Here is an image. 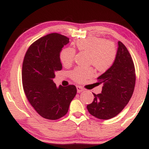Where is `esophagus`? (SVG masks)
<instances>
[{
	"mask_svg": "<svg viewBox=\"0 0 149 149\" xmlns=\"http://www.w3.org/2000/svg\"><path fill=\"white\" fill-rule=\"evenodd\" d=\"M76 88H77V92H78V93H80V92L84 91V89H83L82 87L80 86H76Z\"/></svg>",
	"mask_w": 149,
	"mask_h": 149,
	"instance_id": "esophagus-1",
	"label": "esophagus"
}]
</instances>
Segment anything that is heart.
<instances>
[{
	"mask_svg": "<svg viewBox=\"0 0 149 149\" xmlns=\"http://www.w3.org/2000/svg\"><path fill=\"white\" fill-rule=\"evenodd\" d=\"M76 47L80 52L89 53V64L101 72L110 69L116 60L117 51L113 42L98 37H88L76 42ZM76 52L71 47H65L59 53V59L64 66L72 64ZM93 74L92 68H76L71 76L74 81L84 82Z\"/></svg>",
	"mask_w": 149,
	"mask_h": 149,
	"instance_id": "1",
	"label": "heart"
}]
</instances>
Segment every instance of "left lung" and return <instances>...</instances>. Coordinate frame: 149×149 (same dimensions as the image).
Here are the masks:
<instances>
[{"label":"left lung","instance_id":"1","mask_svg":"<svg viewBox=\"0 0 149 149\" xmlns=\"http://www.w3.org/2000/svg\"><path fill=\"white\" fill-rule=\"evenodd\" d=\"M116 60L111 67L97 78L103 83L102 93L95 95L87 106L89 113L99 119L112 118L122 111L132 96L136 81L134 62L127 47L118 41Z\"/></svg>","mask_w":149,"mask_h":149}]
</instances>
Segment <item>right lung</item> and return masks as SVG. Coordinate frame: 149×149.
Listing matches in <instances>:
<instances>
[{"label":"right lung","instance_id":"right-lung-1","mask_svg":"<svg viewBox=\"0 0 149 149\" xmlns=\"http://www.w3.org/2000/svg\"><path fill=\"white\" fill-rule=\"evenodd\" d=\"M69 38L53 33L31 44L22 64V85L31 105L42 118L57 120L67 113L70 103L76 96L75 85L56 86L55 73L62 65L59 53Z\"/></svg>","mask_w":149,"mask_h":149}]
</instances>
